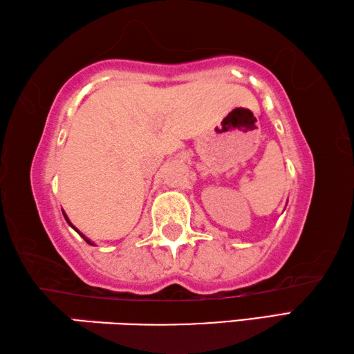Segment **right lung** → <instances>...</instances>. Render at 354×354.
<instances>
[{"label":"right lung","instance_id":"obj_1","mask_svg":"<svg viewBox=\"0 0 354 354\" xmlns=\"http://www.w3.org/2000/svg\"><path fill=\"white\" fill-rule=\"evenodd\" d=\"M64 216H65V219H66V222H68V224H70V225H71V227H73V228H74V230H76V232H77V233H79V234H80V236H82V238H84V239H85V241H86V243H88V244H91V245H93V243H91V241H90V239H88V238H86V236H85V234H82V233H80V232H79V230H77V228H76V227H74V225H73V224H71V222H70V219H68V216H66V214H65V213H64Z\"/></svg>","mask_w":354,"mask_h":354}]
</instances>
